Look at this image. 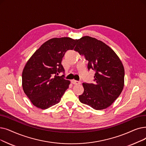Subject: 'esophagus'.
I'll list each match as a JSON object with an SVG mask.
<instances>
[{
  "instance_id": "obj_1",
  "label": "esophagus",
  "mask_w": 146,
  "mask_h": 146,
  "mask_svg": "<svg viewBox=\"0 0 146 146\" xmlns=\"http://www.w3.org/2000/svg\"><path fill=\"white\" fill-rule=\"evenodd\" d=\"M72 83L73 84H74V85H78V84H80L81 82L79 80H72Z\"/></svg>"
}]
</instances>
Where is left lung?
I'll list each match as a JSON object with an SVG mask.
<instances>
[{"label": "left lung", "mask_w": 146, "mask_h": 146, "mask_svg": "<svg viewBox=\"0 0 146 146\" xmlns=\"http://www.w3.org/2000/svg\"><path fill=\"white\" fill-rule=\"evenodd\" d=\"M74 50L88 61V70L96 72L94 84L83 83L80 101L96 110L107 108L123 90L125 70L121 61L106 43L88 36L77 40Z\"/></svg>", "instance_id": "obj_1"}]
</instances>
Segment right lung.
Here are the masks:
<instances>
[{
	"label": "right lung",
	"instance_id": "add662e5",
	"mask_svg": "<svg viewBox=\"0 0 146 146\" xmlns=\"http://www.w3.org/2000/svg\"><path fill=\"white\" fill-rule=\"evenodd\" d=\"M77 40L64 37L44 43L27 62L22 73L24 93L38 108L46 109L58 103L70 84L58 73H64L61 64L66 52L72 50Z\"/></svg>",
	"mask_w": 146,
	"mask_h": 146
}]
</instances>
